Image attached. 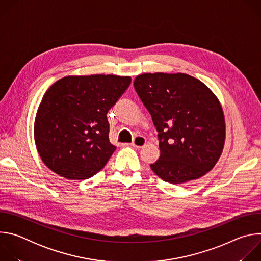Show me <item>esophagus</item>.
<instances>
[{
	"instance_id": "esophagus-1",
	"label": "esophagus",
	"mask_w": 261,
	"mask_h": 261,
	"mask_svg": "<svg viewBox=\"0 0 261 261\" xmlns=\"http://www.w3.org/2000/svg\"><path fill=\"white\" fill-rule=\"evenodd\" d=\"M145 142H146V139H145L143 136L137 135V136L134 137V139H133V141H132L131 144H132L134 147L140 148V147H142V146L145 144Z\"/></svg>"
}]
</instances>
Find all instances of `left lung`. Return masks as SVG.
<instances>
[{
  "label": "left lung",
  "mask_w": 261,
  "mask_h": 261,
  "mask_svg": "<svg viewBox=\"0 0 261 261\" xmlns=\"http://www.w3.org/2000/svg\"><path fill=\"white\" fill-rule=\"evenodd\" d=\"M134 89L158 131L161 154L152 170L170 184L208 172L225 141L224 115L214 93L184 73H144L135 79Z\"/></svg>",
  "instance_id": "left-lung-1"
}]
</instances>
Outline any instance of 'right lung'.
<instances>
[{
	"instance_id": "right-lung-1",
	"label": "right lung",
	"mask_w": 261,
	"mask_h": 261,
	"mask_svg": "<svg viewBox=\"0 0 261 261\" xmlns=\"http://www.w3.org/2000/svg\"><path fill=\"white\" fill-rule=\"evenodd\" d=\"M130 84L129 76H66L46 91L34 135L50 170L68 179H87L106 165L117 148L109 141L106 115Z\"/></svg>"
}]
</instances>
